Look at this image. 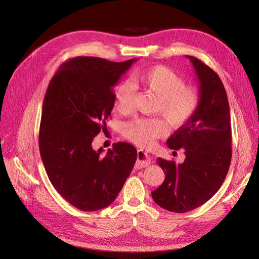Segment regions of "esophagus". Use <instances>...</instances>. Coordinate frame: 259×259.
Instances as JSON below:
<instances>
[{
    "label": "esophagus",
    "mask_w": 259,
    "mask_h": 259,
    "mask_svg": "<svg viewBox=\"0 0 259 259\" xmlns=\"http://www.w3.org/2000/svg\"><path fill=\"white\" fill-rule=\"evenodd\" d=\"M150 164H151V159H150V156L148 155V153H146L143 150H138L135 167L136 168H144L146 166L150 165Z\"/></svg>",
    "instance_id": "obj_1"
}]
</instances>
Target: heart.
<instances>
[{
	"label": "heart",
	"instance_id": "b5f03b06",
	"mask_svg": "<svg viewBox=\"0 0 259 259\" xmlns=\"http://www.w3.org/2000/svg\"><path fill=\"white\" fill-rule=\"evenodd\" d=\"M137 89L151 93L156 97L154 112L161 114L173 127L182 126L200 104L197 86L185 84L183 76L165 66H153L133 74ZM135 90L131 84L122 83L114 91V109L120 113L131 111ZM166 133V124L159 117H137L123 125V134L138 146L147 147Z\"/></svg>",
	"mask_w": 259,
	"mask_h": 259
}]
</instances>
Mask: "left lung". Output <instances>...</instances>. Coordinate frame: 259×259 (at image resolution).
Returning a JSON list of instances; mask_svg holds the SVG:
<instances>
[{
  "instance_id": "left-lung-1",
  "label": "left lung",
  "mask_w": 259,
  "mask_h": 259,
  "mask_svg": "<svg viewBox=\"0 0 259 259\" xmlns=\"http://www.w3.org/2000/svg\"><path fill=\"white\" fill-rule=\"evenodd\" d=\"M200 83L197 111L167 139L174 150L185 149L183 163L158 158L165 174L151 192L156 204L174 213H186L204 204L223 185L230 166L231 123L227 93L218 74L204 62L188 56Z\"/></svg>"
}]
</instances>
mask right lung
Here are the masks:
<instances>
[{
	"instance_id": "obj_1",
	"label": "right lung",
	"mask_w": 259,
	"mask_h": 259,
	"mask_svg": "<svg viewBox=\"0 0 259 259\" xmlns=\"http://www.w3.org/2000/svg\"><path fill=\"white\" fill-rule=\"evenodd\" d=\"M136 58L123 62L74 57L64 62L46 91L38 147L48 176L59 194L85 211L115 200L137 159V150L117 143L101 155L92 143L114 106L113 88Z\"/></svg>"
}]
</instances>
